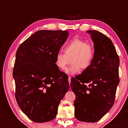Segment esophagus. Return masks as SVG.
<instances>
[{
	"mask_svg": "<svg viewBox=\"0 0 128 128\" xmlns=\"http://www.w3.org/2000/svg\"><path fill=\"white\" fill-rule=\"evenodd\" d=\"M68 81H69V83L70 84V83H71V78L70 76H69V78H68Z\"/></svg>",
	"mask_w": 128,
	"mask_h": 128,
	"instance_id": "esophagus-1",
	"label": "esophagus"
}]
</instances>
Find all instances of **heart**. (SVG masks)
Wrapping results in <instances>:
<instances>
[{
  "label": "heart",
  "mask_w": 128,
  "mask_h": 128,
  "mask_svg": "<svg viewBox=\"0 0 128 128\" xmlns=\"http://www.w3.org/2000/svg\"><path fill=\"white\" fill-rule=\"evenodd\" d=\"M64 53L59 52L55 56V64L59 69L64 70L69 64H72L66 70L69 74L80 72L82 68L86 69L90 67L94 60L95 50L92 45L79 38H74L65 45Z\"/></svg>",
  "instance_id": "obj_1"
}]
</instances>
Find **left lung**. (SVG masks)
Listing matches in <instances>:
<instances>
[{
	"mask_svg": "<svg viewBox=\"0 0 128 128\" xmlns=\"http://www.w3.org/2000/svg\"><path fill=\"white\" fill-rule=\"evenodd\" d=\"M87 32L94 42V60L88 69L71 78L70 86L76 95L74 106L77 120L96 122L110 111L114 103L120 83V58L108 36L96 30Z\"/></svg>",
	"mask_w": 128,
	"mask_h": 128,
	"instance_id": "1",
	"label": "left lung"
}]
</instances>
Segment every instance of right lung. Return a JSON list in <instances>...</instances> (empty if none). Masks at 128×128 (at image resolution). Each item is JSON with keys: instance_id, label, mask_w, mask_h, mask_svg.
Listing matches in <instances>:
<instances>
[{"instance_id": "add662e5", "label": "right lung", "mask_w": 128, "mask_h": 128, "mask_svg": "<svg viewBox=\"0 0 128 128\" xmlns=\"http://www.w3.org/2000/svg\"><path fill=\"white\" fill-rule=\"evenodd\" d=\"M68 36V31H38L17 50L13 72L15 97L22 111L35 122L54 120L69 90L67 74L55 62Z\"/></svg>"}]
</instances>
